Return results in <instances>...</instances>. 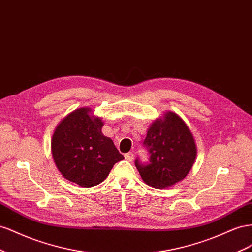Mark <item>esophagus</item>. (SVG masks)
Segmentation results:
<instances>
[{
  "label": "esophagus",
  "mask_w": 252,
  "mask_h": 252,
  "mask_svg": "<svg viewBox=\"0 0 252 252\" xmlns=\"http://www.w3.org/2000/svg\"><path fill=\"white\" fill-rule=\"evenodd\" d=\"M125 158L127 161H132L134 159V154L132 152H128V153L125 154Z\"/></svg>",
  "instance_id": "34e87169"
}]
</instances>
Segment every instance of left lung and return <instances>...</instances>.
Masks as SVG:
<instances>
[{
	"label": "left lung",
	"mask_w": 252,
	"mask_h": 252,
	"mask_svg": "<svg viewBox=\"0 0 252 252\" xmlns=\"http://www.w3.org/2000/svg\"><path fill=\"white\" fill-rule=\"evenodd\" d=\"M142 146L149 160L135 159L142 181L154 188H167L189 173L196 156V147L189 127L175 113L168 112L150 126Z\"/></svg>",
	"instance_id": "left-lung-1"
}]
</instances>
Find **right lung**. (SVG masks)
Masks as SVG:
<instances>
[{
  "mask_svg": "<svg viewBox=\"0 0 252 252\" xmlns=\"http://www.w3.org/2000/svg\"><path fill=\"white\" fill-rule=\"evenodd\" d=\"M82 107L70 113L57 126L52 154L61 174L81 187L102 183L116 162L124 159L111 138L101 132L103 122Z\"/></svg>",
  "mask_w": 252,
  "mask_h": 252,
  "instance_id": "obj_1",
  "label": "right lung"
}]
</instances>
